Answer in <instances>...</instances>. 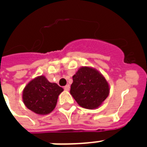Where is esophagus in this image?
<instances>
[{
    "instance_id": "1",
    "label": "esophagus",
    "mask_w": 147,
    "mask_h": 147,
    "mask_svg": "<svg viewBox=\"0 0 147 147\" xmlns=\"http://www.w3.org/2000/svg\"><path fill=\"white\" fill-rule=\"evenodd\" d=\"M64 89L65 90V91H69V89H70V86H69V85H65L64 87Z\"/></svg>"
}]
</instances>
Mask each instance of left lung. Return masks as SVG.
<instances>
[{
    "mask_svg": "<svg viewBox=\"0 0 147 147\" xmlns=\"http://www.w3.org/2000/svg\"><path fill=\"white\" fill-rule=\"evenodd\" d=\"M70 94L81 107L94 109L109 94V85L99 71L90 67H82L72 76Z\"/></svg>",
    "mask_w": 147,
    "mask_h": 147,
    "instance_id": "8db88e82",
    "label": "left lung"
}]
</instances>
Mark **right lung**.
Wrapping results in <instances>:
<instances>
[{
    "instance_id": "obj_1",
    "label": "right lung",
    "mask_w": 147,
    "mask_h": 147,
    "mask_svg": "<svg viewBox=\"0 0 147 147\" xmlns=\"http://www.w3.org/2000/svg\"><path fill=\"white\" fill-rule=\"evenodd\" d=\"M63 91L55 83H51L45 76H39L26 85L23 92L26 107L37 114H47L53 111L58 97Z\"/></svg>"
}]
</instances>
